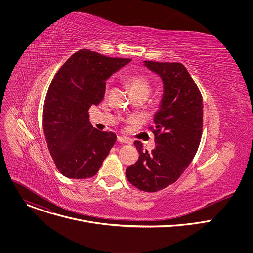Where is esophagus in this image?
I'll list each match as a JSON object with an SVG mask.
<instances>
[{
    "label": "esophagus",
    "mask_w": 253,
    "mask_h": 253,
    "mask_svg": "<svg viewBox=\"0 0 253 253\" xmlns=\"http://www.w3.org/2000/svg\"><path fill=\"white\" fill-rule=\"evenodd\" d=\"M117 141H118L119 143H126V144H130V141H129L127 138L122 137V136H118V137H117Z\"/></svg>",
    "instance_id": "1"
}]
</instances>
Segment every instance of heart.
<instances>
[{"label": "heart", "mask_w": 253, "mask_h": 253, "mask_svg": "<svg viewBox=\"0 0 253 253\" xmlns=\"http://www.w3.org/2000/svg\"><path fill=\"white\" fill-rule=\"evenodd\" d=\"M125 83L128 86L133 97L138 95H144L147 97L151 90V83L149 79L142 74L127 75L125 77Z\"/></svg>", "instance_id": "1"}]
</instances>
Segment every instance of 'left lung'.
Wrapping results in <instances>:
<instances>
[{
	"label": "left lung",
	"instance_id": "8db88e82",
	"mask_svg": "<svg viewBox=\"0 0 253 253\" xmlns=\"http://www.w3.org/2000/svg\"><path fill=\"white\" fill-rule=\"evenodd\" d=\"M143 63L163 83V94L153 117L156 145L149 153L144 151L140 141L134 142L139 158L127 167L126 177L138 189L156 192L173 184L194 158L202 135L203 102L181 63Z\"/></svg>",
	"mask_w": 253,
	"mask_h": 253
}]
</instances>
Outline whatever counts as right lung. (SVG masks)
I'll list each match as a JSON object with an SVG mask.
<instances>
[{
	"mask_svg": "<svg viewBox=\"0 0 253 253\" xmlns=\"http://www.w3.org/2000/svg\"><path fill=\"white\" fill-rule=\"evenodd\" d=\"M130 61L80 50L52 80L44 104L43 129L50 154L65 177H93L115 144L114 133L92 126L89 109L103 100L107 79Z\"/></svg>",
	"mask_w": 253,
	"mask_h": 253,
	"instance_id": "right-lung-1",
	"label": "right lung"
}]
</instances>
